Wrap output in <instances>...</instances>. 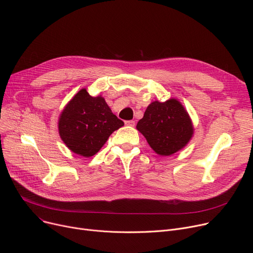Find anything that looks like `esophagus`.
<instances>
[{
  "label": "esophagus",
  "instance_id": "esophagus-1",
  "mask_svg": "<svg viewBox=\"0 0 253 253\" xmlns=\"http://www.w3.org/2000/svg\"><path fill=\"white\" fill-rule=\"evenodd\" d=\"M125 125L130 126V127H134L135 126V121H133V120H130V121H125Z\"/></svg>",
  "mask_w": 253,
  "mask_h": 253
}]
</instances>
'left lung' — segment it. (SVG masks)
<instances>
[{
  "label": "left lung",
  "mask_w": 253,
  "mask_h": 253,
  "mask_svg": "<svg viewBox=\"0 0 253 253\" xmlns=\"http://www.w3.org/2000/svg\"><path fill=\"white\" fill-rule=\"evenodd\" d=\"M136 129L160 156H171L182 150L194 135L192 119L175 98L151 102Z\"/></svg>",
  "instance_id": "left-lung-1"
}]
</instances>
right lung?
<instances>
[{
	"mask_svg": "<svg viewBox=\"0 0 253 253\" xmlns=\"http://www.w3.org/2000/svg\"><path fill=\"white\" fill-rule=\"evenodd\" d=\"M123 125L101 95L93 97L83 88L62 110L58 132L73 153L88 158L94 156L113 132Z\"/></svg>",
	"mask_w": 253,
	"mask_h": 253,
	"instance_id": "right-lung-1",
	"label": "right lung"
}]
</instances>
